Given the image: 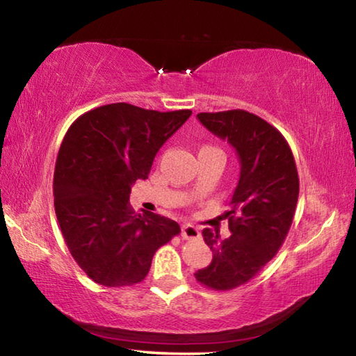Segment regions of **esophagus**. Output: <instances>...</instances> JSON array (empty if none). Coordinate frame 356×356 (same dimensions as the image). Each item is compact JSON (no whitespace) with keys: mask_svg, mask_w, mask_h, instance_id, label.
<instances>
[{"mask_svg":"<svg viewBox=\"0 0 356 356\" xmlns=\"http://www.w3.org/2000/svg\"><path fill=\"white\" fill-rule=\"evenodd\" d=\"M182 238L188 239V241H190V239H199L200 238V232L194 225L185 224L182 227Z\"/></svg>","mask_w":356,"mask_h":356,"instance_id":"34e87169","label":"esophagus"}]
</instances>
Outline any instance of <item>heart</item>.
Masks as SVG:
<instances>
[{
	"label": "heart",
	"mask_w": 356,
	"mask_h": 356,
	"mask_svg": "<svg viewBox=\"0 0 356 356\" xmlns=\"http://www.w3.org/2000/svg\"><path fill=\"white\" fill-rule=\"evenodd\" d=\"M210 149H218V148H213V146H202L200 151H210Z\"/></svg>",
	"instance_id": "obj_1"
}]
</instances>
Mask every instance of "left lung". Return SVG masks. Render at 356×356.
Here are the masks:
<instances>
[{
	"instance_id": "8db88e82",
	"label": "left lung",
	"mask_w": 356,
	"mask_h": 356,
	"mask_svg": "<svg viewBox=\"0 0 356 356\" xmlns=\"http://www.w3.org/2000/svg\"><path fill=\"white\" fill-rule=\"evenodd\" d=\"M200 123L238 151L241 176L225 213L232 236L205 228L213 252L197 282L228 291L248 282L280 252L295 218L299 177L293 152L273 124L243 109L197 114Z\"/></svg>"
}]
</instances>
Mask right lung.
<instances>
[{
    "mask_svg": "<svg viewBox=\"0 0 356 356\" xmlns=\"http://www.w3.org/2000/svg\"><path fill=\"white\" fill-rule=\"evenodd\" d=\"M191 115L111 103L81 114L63 138L54 205L66 245L88 277L129 287L148 275L152 256L180 233L165 216L128 205L131 185L148 179L152 160Z\"/></svg>",
    "mask_w": 356,
    "mask_h": 356,
    "instance_id": "1",
    "label": "right lung"
}]
</instances>
